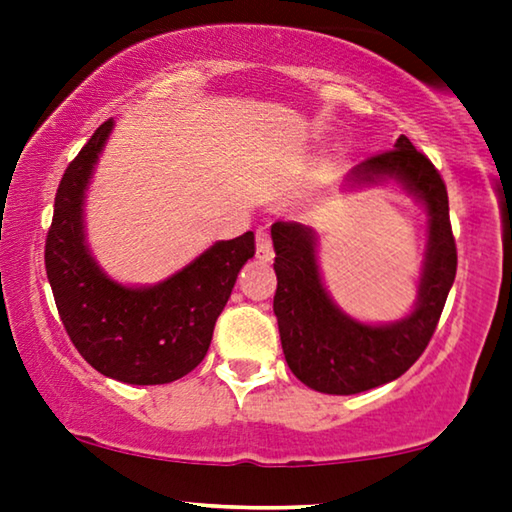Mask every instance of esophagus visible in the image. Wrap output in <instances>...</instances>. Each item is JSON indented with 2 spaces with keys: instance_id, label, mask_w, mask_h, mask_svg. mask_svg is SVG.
Segmentation results:
<instances>
[{
  "instance_id": "esophagus-1",
  "label": "esophagus",
  "mask_w": 512,
  "mask_h": 512,
  "mask_svg": "<svg viewBox=\"0 0 512 512\" xmlns=\"http://www.w3.org/2000/svg\"><path fill=\"white\" fill-rule=\"evenodd\" d=\"M256 256L261 258V261H272V256H275V251H272V242H270V235L265 233V230H256Z\"/></svg>"
}]
</instances>
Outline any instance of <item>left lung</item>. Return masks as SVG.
<instances>
[{
	"mask_svg": "<svg viewBox=\"0 0 512 512\" xmlns=\"http://www.w3.org/2000/svg\"><path fill=\"white\" fill-rule=\"evenodd\" d=\"M394 179L422 202L429 242L417 303L394 324H361L333 303L321 282L317 235L296 221L272 223L275 244V317L284 359L300 382L321 394H361L401 377L429 345L457 275V244L450 226L445 181L405 135L394 149L363 160L347 186Z\"/></svg>",
	"mask_w": 512,
	"mask_h": 512,
	"instance_id": "1",
	"label": "left lung"
}]
</instances>
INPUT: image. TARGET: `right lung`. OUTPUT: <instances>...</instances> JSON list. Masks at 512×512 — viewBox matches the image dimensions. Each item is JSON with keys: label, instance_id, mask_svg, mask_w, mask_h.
<instances>
[{"label": "right lung", "instance_id": "obj_1", "mask_svg": "<svg viewBox=\"0 0 512 512\" xmlns=\"http://www.w3.org/2000/svg\"><path fill=\"white\" fill-rule=\"evenodd\" d=\"M114 118L93 132L62 174L46 237V275L65 331L97 373L125 384H167L205 359L254 233L221 240L153 286H125L95 263L83 200Z\"/></svg>", "mask_w": 512, "mask_h": 512}]
</instances>
